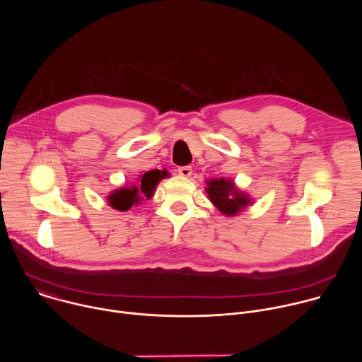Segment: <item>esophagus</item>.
<instances>
[{
	"label": "esophagus",
	"instance_id": "34e87169",
	"mask_svg": "<svg viewBox=\"0 0 362 362\" xmlns=\"http://www.w3.org/2000/svg\"><path fill=\"white\" fill-rule=\"evenodd\" d=\"M177 172H179L180 176L189 177V176L192 175V166H180V168L177 169Z\"/></svg>",
	"mask_w": 362,
	"mask_h": 362
}]
</instances>
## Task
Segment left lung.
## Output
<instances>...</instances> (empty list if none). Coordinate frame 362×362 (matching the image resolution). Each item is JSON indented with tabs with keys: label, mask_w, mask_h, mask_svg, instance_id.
Here are the masks:
<instances>
[{
	"label": "left lung",
	"mask_w": 362,
	"mask_h": 362,
	"mask_svg": "<svg viewBox=\"0 0 362 362\" xmlns=\"http://www.w3.org/2000/svg\"><path fill=\"white\" fill-rule=\"evenodd\" d=\"M208 185L209 186L206 189V192H208L211 202L222 214L228 216L236 215L249 203L247 196L239 193L232 180L214 179V180H209Z\"/></svg>",
	"instance_id": "obj_1"
}]
</instances>
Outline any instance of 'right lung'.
<instances>
[{"label": "right lung", "instance_id": "obj_1", "mask_svg": "<svg viewBox=\"0 0 362 362\" xmlns=\"http://www.w3.org/2000/svg\"><path fill=\"white\" fill-rule=\"evenodd\" d=\"M168 176L166 170H150L146 172L140 180L137 186H132V187H124L120 190H116L113 194L109 196V202L110 206L117 211L126 212L129 211L133 204H137L140 200H143L144 197L150 199L153 196L154 187L156 185Z\"/></svg>", "mask_w": 362, "mask_h": 362}]
</instances>
